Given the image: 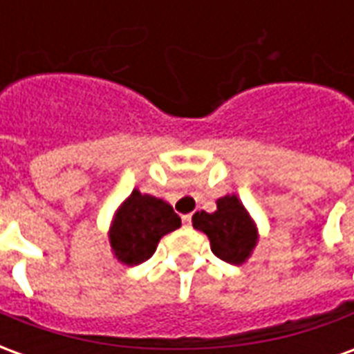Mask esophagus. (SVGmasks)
Segmentation results:
<instances>
[{"instance_id":"obj_1","label":"esophagus","mask_w":354,"mask_h":354,"mask_svg":"<svg viewBox=\"0 0 354 354\" xmlns=\"http://www.w3.org/2000/svg\"><path fill=\"white\" fill-rule=\"evenodd\" d=\"M182 222H184L185 227H189V225H192V214L182 216Z\"/></svg>"}]
</instances>
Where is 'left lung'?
Here are the masks:
<instances>
[{"mask_svg":"<svg viewBox=\"0 0 354 354\" xmlns=\"http://www.w3.org/2000/svg\"><path fill=\"white\" fill-rule=\"evenodd\" d=\"M192 222L195 230L207 235L214 256L227 263H245L258 243L256 223L237 195L220 197L216 201V212H195Z\"/></svg>","mask_w":354,"mask_h":354,"instance_id":"1","label":"left lung"}]
</instances>
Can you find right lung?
I'll return each instance as SVG.
<instances>
[{
    "label": "right lung",
    "mask_w": 354,
    "mask_h": 354,
    "mask_svg": "<svg viewBox=\"0 0 354 354\" xmlns=\"http://www.w3.org/2000/svg\"><path fill=\"white\" fill-rule=\"evenodd\" d=\"M182 225L169 203L138 189L117 208L109 227V245L115 258L127 266H138L153 256L162 235Z\"/></svg>",
    "instance_id": "1"
}]
</instances>
